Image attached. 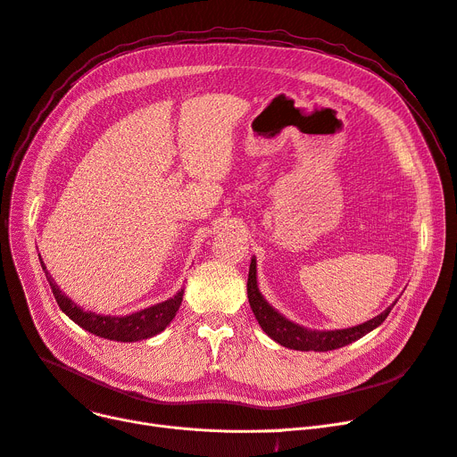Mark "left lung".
I'll use <instances>...</instances> for the list:
<instances>
[{"instance_id":"left-lung-1","label":"left lung","mask_w":457,"mask_h":457,"mask_svg":"<svg viewBox=\"0 0 457 457\" xmlns=\"http://www.w3.org/2000/svg\"><path fill=\"white\" fill-rule=\"evenodd\" d=\"M248 303L250 308L255 315L257 323L267 332V336L274 342H278L284 347L289 349H296V351H332L338 349L344 345H349L353 342H356L359 338H362L364 334L371 332L373 328L379 327L392 310V306H388L383 313H379L373 320L356 325L351 328H342V330H310L304 328L301 325H296L282 313H278L265 299L263 295L257 289V272H255V257H252L250 263V272H248Z\"/></svg>"}]
</instances>
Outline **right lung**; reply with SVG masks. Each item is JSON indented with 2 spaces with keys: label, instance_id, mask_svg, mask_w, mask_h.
Wrapping results in <instances>:
<instances>
[{
  "label": "right lung",
  "instance_id": "obj_1",
  "mask_svg": "<svg viewBox=\"0 0 457 457\" xmlns=\"http://www.w3.org/2000/svg\"><path fill=\"white\" fill-rule=\"evenodd\" d=\"M41 260V255H38ZM41 267L46 274V280L52 287V293L55 296V301L59 304L71 320L80 325L82 328L89 330L95 336H101V338L106 340H113V342H140V340H147L151 336H156L158 332H162L175 317L177 310H179L181 303H183V289L177 293L171 299L158 303L151 308L134 312L130 315H101L95 313L89 310H84L78 304H74L69 296L57 287V284L54 282V278L50 276V272L46 270L45 263L41 262Z\"/></svg>",
  "mask_w": 457,
  "mask_h": 457
}]
</instances>
